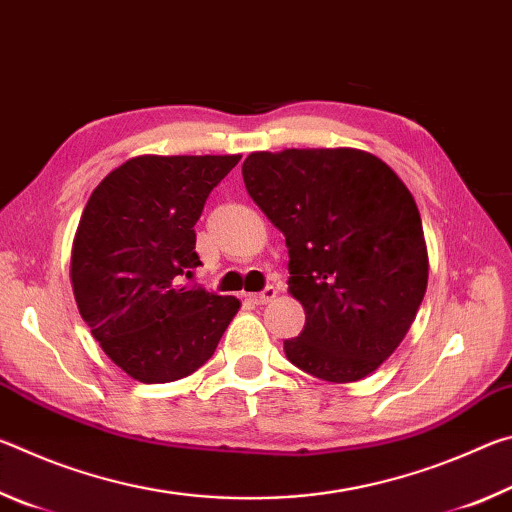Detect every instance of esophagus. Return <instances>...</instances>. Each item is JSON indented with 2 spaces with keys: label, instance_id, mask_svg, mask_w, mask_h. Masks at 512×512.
I'll return each instance as SVG.
<instances>
[{
  "label": "esophagus",
  "instance_id": "esophagus-1",
  "mask_svg": "<svg viewBox=\"0 0 512 512\" xmlns=\"http://www.w3.org/2000/svg\"><path fill=\"white\" fill-rule=\"evenodd\" d=\"M275 296H277V289L266 287L264 291H259V293H250L248 300L255 302V305H266V302H271Z\"/></svg>",
  "mask_w": 512,
  "mask_h": 512
}]
</instances>
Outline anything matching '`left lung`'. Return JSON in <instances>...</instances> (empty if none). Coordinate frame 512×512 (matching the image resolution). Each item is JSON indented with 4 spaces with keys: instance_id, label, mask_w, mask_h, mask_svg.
I'll return each mask as SVG.
<instances>
[{
    "instance_id": "left-lung-1",
    "label": "left lung",
    "mask_w": 512,
    "mask_h": 512,
    "mask_svg": "<svg viewBox=\"0 0 512 512\" xmlns=\"http://www.w3.org/2000/svg\"><path fill=\"white\" fill-rule=\"evenodd\" d=\"M244 183L287 239L289 293L305 329L287 359L334 384L375 372L409 332L427 291L429 255L415 198L359 149L250 153Z\"/></svg>"
}]
</instances>
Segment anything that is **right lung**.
Masks as SVG:
<instances>
[{
	"mask_svg": "<svg viewBox=\"0 0 512 512\" xmlns=\"http://www.w3.org/2000/svg\"><path fill=\"white\" fill-rule=\"evenodd\" d=\"M241 155H137L94 187L72 244L76 305L110 361L142 384L192 375L241 307L189 289L194 225Z\"/></svg>",
	"mask_w": 512,
	"mask_h": 512,
	"instance_id": "right-lung-1",
	"label": "right lung"
}]
</instances>
